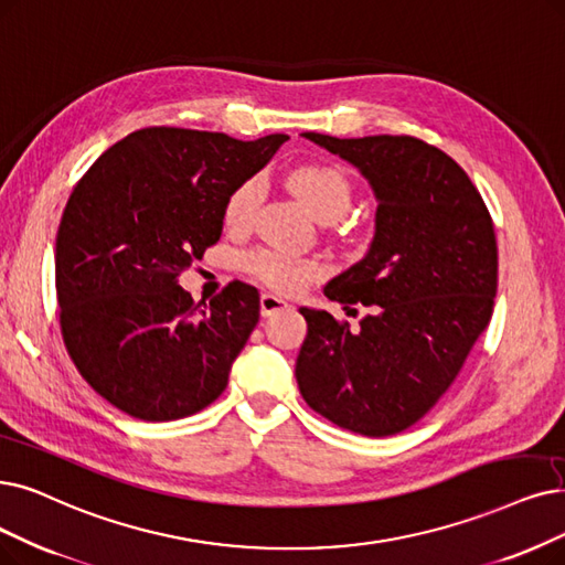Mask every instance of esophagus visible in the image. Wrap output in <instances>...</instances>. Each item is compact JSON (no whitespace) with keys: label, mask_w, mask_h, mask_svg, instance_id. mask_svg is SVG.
Segmentation results:
<instances>
[{"label":"esophagus","mask_w":565,"mask_h":565,"mask_svg":"<svg viewBox=\"0 0 565 565\" xmlns=\"http://www.w3.org/2000/svg\"><path fill=\"white\" fill-rule=\"evenodd\" d=\"M285 308H289V303L282 297L270 295V291H264L262 299H259V310H262L264 318H270V315H276V312H280Z\"/></svg>","instance_id":"obj_1"}]
</instances>
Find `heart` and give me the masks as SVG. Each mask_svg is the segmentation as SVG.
Segmentation results:
<instances>
[{"label": "heart", "mask_w": 565, "mask_h": 565, "mask_svg": "<svg viewBox=\"0 0 565 565\" xmlns=\"http://www.w3.org/2000/svg\"><path fill=\"white\" fill-rule=\"evenodd\" d=\"M289 190L299 196L301 204L318 220H338L345 215L352 201V185L348 175L333 164H299L287 173ZM262 199L259 178H247L238 183L224 204V222L234 230L245 227L253 220ZM245 268L264 285L278 291H299L308 282L322 276V264L318 259L299 257L282 250H255L245 257Z\"/></svg>", "instance_id": "1"}]
</instances>
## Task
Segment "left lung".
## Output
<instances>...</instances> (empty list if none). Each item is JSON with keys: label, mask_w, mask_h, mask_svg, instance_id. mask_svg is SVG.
Segmentation results:
<instances>
[{"label": "left lung", "mask_w": 565, "mask_h": 565, "mask_svg": "<svg viewBox=\"0 0 565 565\" xmlns=\"http://www.w3.org/2000/svg\"><path fill=\"white\" fill-rule=\"evenodd\" d=\"M303 137L354 164L377 211L366 257L324 287L327 299L371 315L352 331L327 310L301 308L299 390L335 426L394 436L434 408L491 320L493 222L468 173L422 139Z\"/></svg>", "instance_id": "1"}]
</instances>
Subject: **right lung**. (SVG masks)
I'll list each match as a JSON object with an SVG mask.
<instances>
[{"instance_id":"right-lung-1","label":"right lung","mask_w":565,"mask_h":565,"mask_svg":"<svg viewBox=\"0 0 565 565\" xmlns=\"http://www.w3.org/2000/svg\"><path fill=\"white\" fill-rule=\"evenodd\" d=\"M287 139L146 127L76 183L55 241L60 327L78 373L118 411L183 419L227 387L259 322L257 289L236 280L206 306L178 280L220 241L232 190Z\"/></svg>"}]
</instances>
